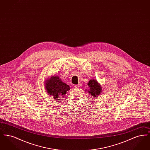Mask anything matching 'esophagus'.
<instances>
[{"label": "esophagus", "mask_w": 150, "mask_h": 150, "mask_svg": "<svg viewBox=\"0 0 150 150\" xmlns=\"http://www.w3.org/2000/svg\"><path fill=\"white\" fill-rule=\"evenodd\" d=\"M76 89H78L80 87V84H78V85H75L74 86Z\"/></svg>", "instance_id": "1"}]
</instances>
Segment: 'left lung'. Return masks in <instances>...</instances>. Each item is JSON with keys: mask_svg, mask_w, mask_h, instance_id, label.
<instances>
[{"mask_svg": "<svg viewBox=\"0 0 150 150\" xmlns=\"http://www.w3.org/2000/svg\"><path fill=\"white\" fill-rule=\"evenodd\" d=\"M88 86H89V90L88 92L91 94V96L94 98L98 97L100 95L102 91V86L100 83H98L97 80L91 79V80L88 83Z\"/></svg>", "mask_w": 150, "mask_h": 150, "instance_id": "obj_1", "label": "left lung"}]
</instances>
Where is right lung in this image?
Returning a JSON list of instances; mask_svg holds the SVG:
<instances>
[{
	"mask_svg": "<svg viewBox=\"0 0 150 150\" xmlns=\"http://www.w3.org/2000/svg\"><path fill=\"white\" fill-rule=\"evenodd\" d=\"M45 89L48 94L53 96L56 100L59 99L70 89V87L64 83L58 76H52L45 82Z\"/></svg>",
	"mask_w": 150,
	"mask_h": 150,
	"instance_id": "add662e5",
	"label": "right lung"
}]
</instances>
